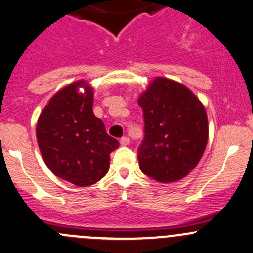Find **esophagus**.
<instances>
[{
  "label": "esophagus",
  "instance_id": "1",
  "mask_svg": "<svg viewBox=\"0 0 253 253\" xmlns=\"http://www.w3.org/2000/svg\"><path fill=\"white\" fill-rule=\"evenodd\" d=\"M120 144L122 145V147H126V145L129 144V138L128 137H122L121 139H120Z\"/></svg>",
  "mask_w": 253,
  "mask_h": 253
}]
</instances>
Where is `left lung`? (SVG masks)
Listing matches in <instances>:
<instances>
[{
  "label": "left lung",
  "instance_id": "obj_1",
  "mask_svg": "<svg viewBox=\"0 0 253 253\" xmlns=\"http://www.w3.org/2000/svg\"><path fill=\"white\" fill-rule=\"evenodd\" d=\"M138 104L144 113V139L138 149L143 173L160 183L187 177L203 158L209 140L203 103L183 84L155 78Z\"/></svg>",
  "mask_w": 253,
  "mask_h": 253
}]
</instances>
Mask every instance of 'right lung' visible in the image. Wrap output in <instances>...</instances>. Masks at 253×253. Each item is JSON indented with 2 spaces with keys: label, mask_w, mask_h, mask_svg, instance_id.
Segmentation results:
<instances>
[{
  "label": "right lung",
  "mask_w": 253,
  "mask_h": 253,
  "mask_svg": "<svg viewBox=\"0 0 253 253\" xmlns=\"http://www.w3.org/2000/svg\"><path fill=\"white\" fill-rule=\"evenodd\" d=\"M93 95L87 81L73 82L50 98L37 120L36 138L44 164L78 187L102 179L109 171L110 153L119 147L93 114Z\"/></svg>",
  "instance_id": "1"
}]
</instances>
